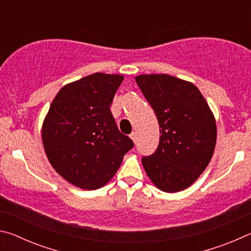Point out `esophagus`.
I'll return each mask as SVG.
<instances>
[{"label":"esophagus","instance_id":"1","mask_svg":"<svg viewBox=\"0 0 251 251\" xmlns=\"http://www.w3.org/2000/svg\"><path fill=\"white\" fill-rule=\"evenodd\" d=\"M129 136H130V138L133 139V142L135 143L136 139H137V133H136V131H133V133H131Z\"/></svg>","mask_w":251,"mask_h":251}]
</instances>
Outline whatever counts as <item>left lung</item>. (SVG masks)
<instances>
[{
	"instance_id": "obj_1",
	"label": "left lung",
	"mask_w": 251,
	"mask_h": 251,
	"mask_svg": "<svg viewBox=\"0 0 251 251\" xmlns=\"http://www.w3.org/2000/svg\"><path fill=\"white\" fill-rule=\"evenodd\" d=\"M159 124V144L142 163L157 188L177 193L201 176L214 154L215 117L194 84L166 74L135 78Z\"/></svg>"
}]
</instances>
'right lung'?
I'll use <instances>...</instances> for the list:
<instances>
[{
    "mask_svg": "<svg viewBox=\"0 0 251 251\" xmlns=\"http://www.w3.org/2000/svg\"><path fill=\"white\" fill-rule=\"evenodd\" d=\"M122 75L95 73L65 85L45 117L42 139L50 165L82 189L100 188L112 179L134 147L110 112Z\"/></svg>",
    "mask_w": 251,
    "mask_h": 251,
    "instance_id": "obj_1",
    "label": "right lung"
}]
</instances>
